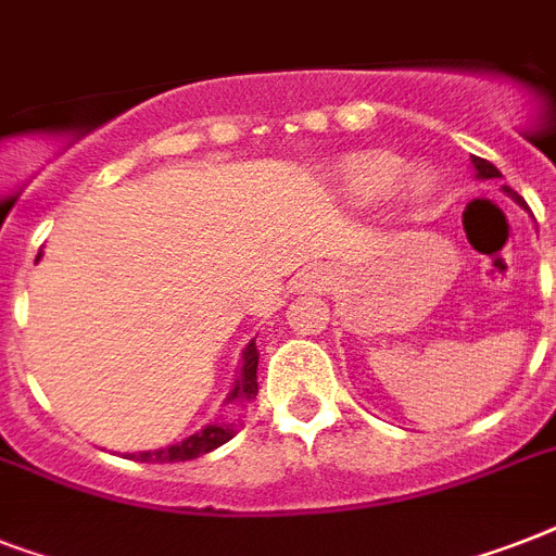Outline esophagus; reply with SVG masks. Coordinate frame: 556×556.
I'll return each mask as SVG.
<instances>
[{"label": "esophagus", "mask_w": 556, "mask_h": 556, "mask_svg": "<svg viewBox=\"0 0 556 556\" xmlns=\"http://www.w3.org/2000/svg\"><path fill=\"white\" fill-rule=\"evenodd\" d=\"M305 282H308V286H323V282H326V274H323V270H308V274H305Z\"/></svg>", "instance_id": "obj_1"}]
</instances>
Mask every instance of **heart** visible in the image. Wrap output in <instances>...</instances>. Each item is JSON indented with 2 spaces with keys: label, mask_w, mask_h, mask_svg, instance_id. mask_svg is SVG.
Segmentation results:
<instances>
[{
  "label": "heart",
  "mask_w": 556,
  "mask_h": 556,
  "mask_svg": "<svg viewBox=\"0 0 556 556\" xmlns=\"http://www.w3.org/2000/svg\"><path fill=\"white\" fill-rule=\"evenodd\" d=\"M401 173L404 164L395 155H383V152H366V155H352V159L340 167V185L346 190L352 201L371 204V201L389 199L401 185ZM406 195H424L427 192V178L413 176L404 181Z\"/></svg>",
  "instance_id": "obj_1"
}]
</instances>
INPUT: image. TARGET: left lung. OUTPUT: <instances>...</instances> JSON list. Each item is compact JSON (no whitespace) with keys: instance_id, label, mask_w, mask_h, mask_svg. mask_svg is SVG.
Here are the masks:
<instances>
[{"instance_id":"obj_1","label":"left lung","mask_w":556,"mask_h":556,"mask_svg":"<svg viewBox=\"0 0 556 556\" xmlns=\"http://www.w3.org/2000/svg\"><path fill=\"white\" fill-rule=\"evenodd\" d=\"M473 167H476V173H479V178H500V176H502L500 169L493 167L491 161L476 159V155H473ZM508 195H514V199H517L519 204H522V199H519V195H517V192H514V190H508Z\"/></svg>"}]
</instances>
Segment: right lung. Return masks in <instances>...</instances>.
Returning a JSON list of instances; mask_svg holds the SVG:
<instances>
[{
	"mask_svg": "<svg viewBox=\"0 0 556 556\" xmlns=\"http://www.w3.org/2000/svg\"><path fill=\"white\" fill-rule=\"evenodd\" d=\"M256 366H260V352H256V343L244 349L242 361V375H239V387L233 389V397H248L251 401L256 392H260V383H256ZM236 435V427L230 424H210L201 432L190 435L181 444H173V447L164 450H150V453H138V456H129L135 462H159V465H167V462H190V458H199L210 450L222 447L225 441H230Z\"/></svg>",
	"mask_w": 556,
	"mask_h": 556,
	"instance_id": "right-lung-1",
	"label": "right lung"
}]
</instances>
